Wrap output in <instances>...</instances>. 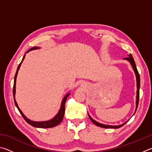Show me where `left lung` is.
<instances>
[{"mask_svg":"<svg viewBox=\"0 0 152 152\" xmlns=\"http://www.w3.org/2000/svg\"><path fill=\"white\" fill-rule=\"evenodd\" d=\"M125 60H127V61H129L130 62V64H132V66L133 67V70L135 72V76H136V80H137V96H136V109H135V111L137 110V107H138V103H139V99H140V74H139V72L137 71V67H136L135 65V61L133 60V56H132V54H129V57L127 58H124ZM90 119L91 120V121L94 123V125H96V126H99V127H101L102 128H112V129H118L121 127H122V126L124 125L126 123H123L122 125H116V126H114V125H104V124H102V123H99V122L96 121L94 120L90 116L88 115Z\"/></svg>","mask_w":152,"mask_h":152,"instance_id":"8db88e82","label":"left lung"}]
</instances>
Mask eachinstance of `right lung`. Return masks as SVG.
Masks as SVG:
<instances>
[{
    "label": "right lung",
    "instance_id": "right-lung-1",
    "mask_svg": "<svg viewBox=\"0 0 152 152\" xmlns=\"http://www.w3.org/2000/svg\"><path fill=\"white\" fill-rule=\"evenodd\" d=\"M39 48L37 47H33L31 49H30V50L27 51V53L30 51L31 50H36V49H38ZM25 55L23 56V60L21 61V62L19 64V65L18 66V68H17V70L16 72V74H15V78H14V85H13V97H14V101H15V104L16 105L17 108L19 110V111L20 112V114L23 116V117L24 118V119L26 121L29 123V125H32L33 127H38V128H51V127H55V126L58 125V124H60V123L61 122V121H62L63 118H64V112H65V104H66V99L68 97L69 95H70V93L67 94L64 98L62 100V101H61V107H60V109L59 110V112L58 113V114L56 115V116L53 118L51 120H49V121H31L30 119H27V118L25 116L23 113H22L21 110H20V109L18 107V104L17 103L16 101H15V86H16V79H17V74H18V71H19V68H20V64H21L22 61H23L24 58H25Z\"/></svg>",
    "mask_w": 152,
    "mask_h": 152
}]
</instances>
